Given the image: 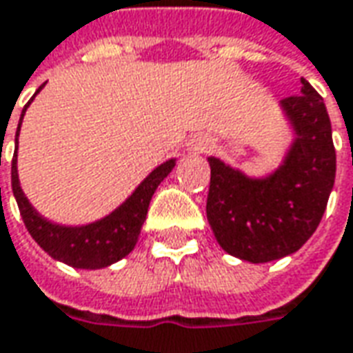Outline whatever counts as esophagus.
<instances>
[{"label":"esophagus","mask_w":353,"mask_h":353,"mask_svg":"<svg viewBox=\"0 0 353 353\" xmlns=\"http://www.w3.org/2000/svg\"><path fill=\"white\" fill-rule=\"evenodd\" d=\"M209 150H211V141L207 137H194L188 142V154H192V156H199V154H205Z\"/></svg>","instance_id":"34e87169"}]
</instances>
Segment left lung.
<instances>
[{"label": "left lung", "instance_id": "obj_1", "mask_svg": "<svg viewBox=\"0 0 353 353\" xmlns=\"http://www.w3.org/2000/svg\"><path fill=\"white\" fill-rule=\"evenodd\" d=\"M301 83V94L281 101L294 139L276 171L249 176L219 157H207L212 234L228 254L252 264L299 251L319 226L334 186L331 119L319 92L304 77Z\"/></svg>", "mask_w": 353, "mask_h": 353}]
</instances>
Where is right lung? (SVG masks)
I'll list each match as a JSON object with an SVG mask.
<instances>
[{"mask_svg":"<svg viewBox=\"0 0 353 353\" xmlns=\"http://www.w3.org/2000/svg\"><path fill=\"white\" fill-rule=\"evenodd\" d=\"M41 89H43V85L37 89L36 94ZM34 97L30 99L21 114V121H19L17 137H14L17 150H19V132H21L22 117L34 101ZM17 150H14L11 165V186L30 236L34 237L36 243L54 261H61L72 268L79 270L106 268L110 264L125 259L134 249L139 236H141L142 224L148 214L152 196L157 186L163 182L165 176L176 165V159H167L165 163L156 167L123 203L110 214L102 216L101 221L89 222L83 226H62V224L47 221L45 216H41L32 207L28 197L24 196L21 181H19V171H17Z\"/></svg>","mask_w":353,"mask_h":353,"instance_id":"obj_1","label":"right lung"}]
</instances>
